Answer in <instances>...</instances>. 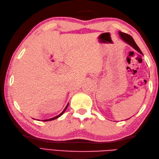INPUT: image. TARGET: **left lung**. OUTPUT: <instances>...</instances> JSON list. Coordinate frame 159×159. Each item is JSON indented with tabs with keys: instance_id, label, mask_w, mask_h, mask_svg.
<instances>
[{
	"instance_id": "8db88e82",
	"label": "left lung",
	"mask_w": 159,
	"mask_h": 159,
	"mask_svg": "<svg viewBox=\"0 0 159 159\" xmlns=\"http://www.w3.org/2000/svg\"><path fill=\"white\" fill-rule=\"evenodd\" d=\"M118 33H119V35L120 36V38L122 39L125 43H128V45H130L131 47H133L134 50H136L138 52H139L140 54H141V55H143L142 52L141 51V50L137 45V43H135V42H134V40L130 35H128L126 33H124L121 31H119Z\"/></svg>"
}]
</instances>
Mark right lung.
<instances>
[{
    "label": "right lung",
    "mask_w": 159,
    "mask_h": 159,
    "mask_svg": "<svg viewBox=\"0 0 159 159\" xmlns=\"http://www.w3.org/2000/svg\"><path fill=\"white\" fill-rule=\"evenodd\" d=\"M68 104H69V103H67V106L66 107V108L65 109H64V110L62 111L61 113L59 115H58V116H56V117H52V118H50V119H48V120H42V121H51V120H55V119H57V118H58V117H59L60 116H61L63 114V113L65 112V111L67 109V107H68Z\"/></svg>",
    "instance_id": "add662e5"
}]
</instances>
